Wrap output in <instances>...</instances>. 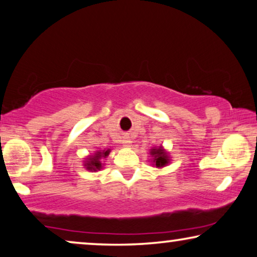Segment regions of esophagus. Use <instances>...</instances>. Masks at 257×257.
<instances>
[{"instance_id":"1","label":"esophagus","mask_w":257,"mask_h":257,"mask_svg":"<svg viewBox=\"0 0 257 257\" xmlns=\"http://www.w3.org/2000/svg\"><path fill=\"white\" fill-rule=\"evenodd\" d=\"M124 145H125V147H131V145H132V141H131V140L126 139L125 141H124Z\"/></svg>"}]
</instances>
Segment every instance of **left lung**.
Segmentation results:
<instances>
[{
    "label": "left lung",
    "instance_id": "obj_1",
    "mask_svg": "<svg viewBox=\"0 0 257 257\" xmlns=\"http://www.w3.org/2000/svg\"><path fill=\"white\" fill-rule=\"evenodd\" d=\"M149 160L152 166L159 169L167 167L170 163V161H172L169 153L164 149L163 146L153 147V148L149 150Z\"/></svg>",
    "mask_w": 257,
    "mask_h": 257
}]
</instances>
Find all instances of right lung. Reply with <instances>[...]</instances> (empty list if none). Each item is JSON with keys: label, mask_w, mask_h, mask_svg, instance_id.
I'll use <instances>...</instances> for the list:
<instances>
[{"label": "right lung", "mask_w": 257, "mask_h": 257, "mask_svg": "<svg viewBox=\"0 0 257 257\" xmlns=\"http://www.w3.org/2000/svg\"><path fill=\"white\" fill-rule=\"evenodd\" d=\"M111 149H103V150H96V152L88 155L83 161L84 168L89 170V172H97V170L103 169L104 161L109 156Z\"/></svg>", "instance_id": "1"}]
</instances>
